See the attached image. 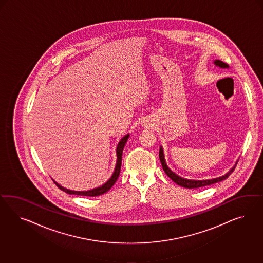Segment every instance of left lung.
Returning <instances> with one entry per match:
<instances>
[{"instance_id": "1", "label": "left lung", "mask_w": 263, "mask_h": 263, "mask_svg": "<svg viewBox=\"0 0 263 263\" xmlns=\"http://www.w3.org/2000/svg\"><path fill=\"white\" fill-rule=\"evenodd\" d=\"M215 64L216 65H219L220 67H223V68L228 67V64H226V63H223L222 61H219V60L216 61ZM159 158L160 161H161V164H162V167H163V170L165 171V173L167 174V176H168L174 182L178 184L179 186H182V187H185V188H189V189H192V188H199V187H203V186H207V185H211V184L220 182V181H222V180H224L226 178H228V177L231 175V173L234 171V168H235V166H234L227 175H223V176H221V177H218V178H214V179H208V180H190V179H185V178H182V177L175 175V174H174V173L167 167V165H166V163H165V159H164V154H163L162 148H160Z\"/></svg>"}]
</instances>
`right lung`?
Returning <instances> with one entry per match:
<instances>
[{
  "label": "right lung",
  "mask_w": 263,
  "mask_h": 263,
  "mask_svg": "<svg viewBox=\"0 0 263 263\" xmlns=\"http://www.w3.org/2000/svg\"><path fill=\"white\" fill-rule=\"evenodd\" d=\"M128 137L129 135L124 136L121 140H120V143L118 144V147H117V154H118V161H117V166H116V170L114 172V175H111V178L106 182V183L102 185L101 187H98L96 189H92V190H89V191H71V190H67L64 187H62L61 185L57 183L54 181V183L56 184L57 186L62 190V191L65 192L69 195H78V196H87V197H96V196H100V195H103L104 193H106L107 191H109L111 188V186L114 184L116 183L119 175L120 173V167H121V156H122V152H123V147L125 145V143L127 142Z\"/></svg>",
  "instance_id": "right-lung-1"
}]
</instances>
